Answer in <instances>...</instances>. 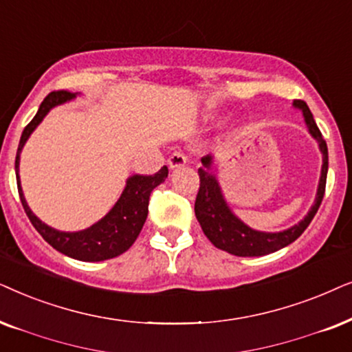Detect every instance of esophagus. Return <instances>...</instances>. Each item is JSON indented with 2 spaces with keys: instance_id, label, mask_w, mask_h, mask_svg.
Wrapping results in <instances>:
<instances>
[{
  "instance_id": "1",
  "label": "esophagus",
  "mask_w": 352,
  "mask_h": 352,
  "mask_svg": "<svg viewBox=\"0 0 352 352\" xmlns=\"http://www.w3.org/2000/svg\"><path fill=\"white\" fill-rule=\"evenodd\" d=\"M186 161H188V159H186L185 154H184V153H180V151L172 153L170 156H168V159H167L168 167H170V168H179V167H184L185 164H186Z\"/></svg>"
}]
</instances>
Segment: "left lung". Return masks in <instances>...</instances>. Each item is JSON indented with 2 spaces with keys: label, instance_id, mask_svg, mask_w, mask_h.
<instances>
[{
  "label": "left lung",
  "instance_id": "8db88e82",
  "mask_svg": "<svg viewBox=\"0 0 352 352\" xmlns=\"http://www.w3.org/2000/svg\"><path fill=\"white\" fill-rule=\"evenodd\" d=\"M294 106L302 111L309 132L318 142V146H320V151L323 154L322 177L320 184H318L316 203H314L304 220H301L298 225H294V227L288 228V230L278 233L252 230V228L248 227V225L243 223L240 219L232 214L230 208L225 203L217 180L209 172L210 156H206L201 159L203 167L198 168L199 190L195 201V214L201 228H203L204 235L219 250L241 257L265 256L270 254V252L282 250V248L288 246L289 243H293L301 236V233L309 227L314 215L317 214L318 208H320L323 195H325L327 172H329V149H327L325 140H323L320 130H318L316 120H314L309 106L302 100H294Z\"/></svg>",
  "mask_w": 352,
  "mask_h": 352
}]
</instances>
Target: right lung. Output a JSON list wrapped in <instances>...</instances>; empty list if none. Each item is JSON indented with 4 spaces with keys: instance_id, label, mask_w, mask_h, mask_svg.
<instances>
[{
    "instance_id": "add662e5",
    "label": "right lung",
    "mask_w": 352,
    "mask_h": 352,
    "mask_svg": "<svg viewBox=\"0 0 352 352\" xmlns=\"http://www.w3.org/2000/svg\"><path fill=\"white\" fill-rule=\"evenodd\" d=\"M75 93L67 90L51 91L40 104V109L36 112L27 127L23 129L21 142H19L17 154H16V177H17V190L21 196V203L25 210L27 217L36 228V232L45 238L46 243H50L54 250H58L63 254L72 257V259L85 261V262H98L112 259V257L122 254L133 245L140 232H142L144 220L148 217V204L151 191L161 185L167 179V167H161V170L154 175H132L127 180V186L122 191L119 201L114 208L102 217L100 222L91 225L90 228L82 232H58L54 228L41 222L36 215L32 212L29 206L23 198L21 182H19V156L25 144L27 138L36 129V125L43 120V117L48 114L51 107L63 104V102L72 100Z\"/></svg>"
}]
</instances>
